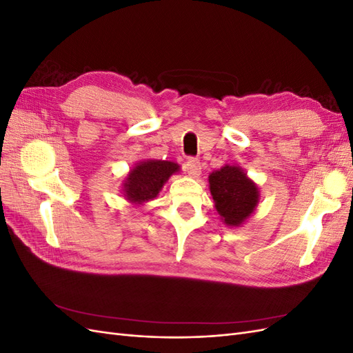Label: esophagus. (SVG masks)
I'll use <instances>...</instances> for the list:
<instances>
[{"instance_id": "1", "label": "esophagus", "mask_w": 353, "mask_h": 353, "mask_svg": "<svg viewBox=\"0 0 353 353\" xmlns=\"http://www.w3.org/2000/svg\"><path fill=\"white\" fill-rule=\"evenodd\" d=\"M185 170L190 176L197 178L201 172V166H200L199 160L194 157H188V160L185 162Z\"/></svg>"}]
</instances>
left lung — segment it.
Segmentation results:
<instances>
[{
	"label": "left lung",
	"mask_w": 353,
	"mask_h": 353,
	"mask_svg": "<svg viewBox=\"0 0 353 353\" xmlns=\"http://www.w3.org/2000/svg\"><path fill=\"white\" fill-rule=\"evenodd\" d=\"M209 185L215 208L227 225L239 227L258 206V187L237 166L227 165L212 172Z\"/></svg>",
	"instance_id": "obj_1"
}]
</instances>
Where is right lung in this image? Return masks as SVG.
Returning a JSON list of instances; mask_svg holds the SVG:
<instances>
[{
	"label": "right lung",
	"mask_w": 353,
	"mask_h": 353,
	"mask_svg": "<svg viewBox=\"0 0 353 353\" xmlns=\"http://www.w3.org/2000/svg\"><path fill=\"white\" fill-rule=\"evenodd\" d=\"M179 166L166 160H147L137 165L126 178L123 193L128 200L143 203L153 200L168 178L178 172Z\"/></svg>",
	"instance_id": "1"
}]
</instances>
